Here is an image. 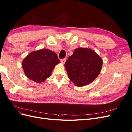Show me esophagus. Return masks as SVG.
Here are the masks:
<instances>
[{
  "instance_id": "esophagus-1",
  "label": "esophagus",
  "mask_w": 132,
  "mask_h": 132,
  "mask_svg": "<svg viewBox=\"0 0 132 132\" xmlns=\"http://www.w3.org/2000/svg\"><path fill=\"white\" fill-rule=\"evenodd\" d=\"M66 60V59L65 58V59H61V63H63H63H65Z\"/></svg>"
}]
</instances>
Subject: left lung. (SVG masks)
<instances>
[{"label": "left lung", "mask_w": 132, "mask_h": 132, "mask_svg": "<svg viewBox=\"0 0 132 132\" xmlns=\"http://www.w3.org/2000/svg\"><path fill=\"white\" fill-rule=\"evenodd\" d=\"M103 61L92 50L77 48L65 63L69 78L78 86L90 84L98 77Z\"/></svg>", "instance_id": "8db88e82"}]
</instances>
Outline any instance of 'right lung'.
Instances as JSON below:
<instances>
[{"mask_svg":"<svg viewBox=\"0 0 132 132\" xmlns=\"http://www.w3.org/2000/svg\"><path fill=\"white\" fill-rule=\"evenodd\" d=\"M60 62L55 52L45 49L29 53L23 61L22 67L28 78L41 82L51 76L54 68Z\"/></svg>","mask_w":132,"mask_h":132,"instance_id":"add662e5","label":"right lung"}]
</instances>
